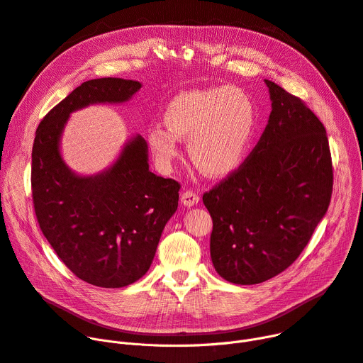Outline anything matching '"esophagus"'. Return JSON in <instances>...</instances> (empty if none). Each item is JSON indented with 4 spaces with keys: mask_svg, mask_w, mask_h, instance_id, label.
<instances>
[{
    "mask_svg": "<svg viewBox=\"0 0 363 363\" xmlns=\"http://www.w3.org/2000/svg\"><path fill=\"white\" fill-rule=\"evenodd\" d=\"M199 202V196L195 194L194 190H186V191H183V195H182V203L183 205H186V206H194V205H196Z\"/></svg>",
    "mask_w": 363,
    "mask_h": 363,
    "instance_id": "34e87169",
    "label": "esophagus"
}]
</instances>
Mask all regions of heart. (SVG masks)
Listing matches in <instances>:
<instances>
[{
	"instance_id": "obj_1",
	"label": "heart",
	"mask_w": 363,
	"mask_h": 363,
	"mask_svg": "<svg viewBox=\"0 0 363 363\" xmlns=\"http://www.w3.org/2000/svg\"><path fill=\"white\" fill-rule=\"evenodd\" d=\"M164 124L151 125L147 145L167 169L180 155L179 142L201 173L224 177L245 161L257 125L252 98L238 86L195 89L176 95L165 106Z\"/></svg>"
}]
</instances>
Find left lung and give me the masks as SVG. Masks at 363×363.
<instances>
[{
  "label": "left lung",
  "instance_id": "8db88e82",
  "mask_svg": "<svg viewBox=\"0 0 363 363\" xmlns=\"http://www.w3.org/2000/svg\"><path fill=\"white\" fill-rule=\"evenodd\" d=\"M265 83L272 111L259 142L202 198L212 218V264L243 286L264 283L299 258L333 194L324 124L301 98Z\"/></svg>",
  "mask_w": 363,
  "mask_h": 363
}]
</instances>
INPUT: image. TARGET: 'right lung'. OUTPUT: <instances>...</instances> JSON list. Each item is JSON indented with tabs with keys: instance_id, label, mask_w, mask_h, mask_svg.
Listing matches in <instances>:
<instances>
[{
	"instance_id": "right-lung-1",
	"label": "right lung",
	"mask_w": 363,
	"mask_h": 363,
	"mask_svg": "<svg viewBox=\"0 0 363 363\" xmlns=\"http://www.w3.org/2000/svg\"><path fill=\"white\" fill-rule=\"evenodd\" d=\"M140 86L118 77L82 83L39 123L32 147V198L42 233L76 277L105 289L133 284L146 274L177 211L180 184L149 172L147 145L139 135L95 176L72 172L60 139L73 111L125 102Z\"/></svg>"
}]
</instances>
